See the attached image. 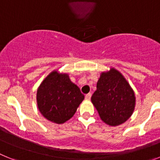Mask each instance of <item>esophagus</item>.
<instances>
[{"instance_id":"esophagus-1","label":"esophagus","mask_w":160,"mask_h":160,"mask_svg":"<svg viewBox=\"0 0 160 160\" xmlns=\"http://www.w3.org/2000/svg\"><path fill=\"white\" fill-rule=\"evenodd\" d=\"M90 98H91V94H90V93L86 94V96H85V98H86L87 100H90Z\"/></svg>"}]
</instances>
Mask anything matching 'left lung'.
I'll use <instances>...</instances> for the list:
<instances>
[{
    "mask_svg": "<svg viewBox=\"0 0 160 160\" xmlns=\"http://www.w3.org/2000/svg\"><path fill=\"white\" fill-rule=\"evenodd\" d=\"M91 102L103 122L115 127L125 122L132 115L135 95L122 73L111 68L100 74Z\"/></svg>",
    "mask_w": 160,
    "mask_h": 160,
    "instance_id": "obj_1",
    "label": "left lung"
}]
</instances>
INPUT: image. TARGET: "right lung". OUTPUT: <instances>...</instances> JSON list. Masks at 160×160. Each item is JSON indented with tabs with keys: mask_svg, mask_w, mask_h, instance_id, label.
Wrapping results in <instances>:
<instances>
[{
	"mask_svg": "<svg viewBox=\"0 0 160 160\" xmlns=\"http://www.w3.org/2000/svg\"><path fill=\"white\" fill-rule=\"evenodd\" d=\"M84 99L69 74L53 70L44 79L37 91V104L41 114L49 121L64 123L75 114Z\"/></svg>",
	"mask_w": 160,
	"mask_h": 160,
	"instance_id": "add662e5",
	"label": "right lung"
}]
</instances>
